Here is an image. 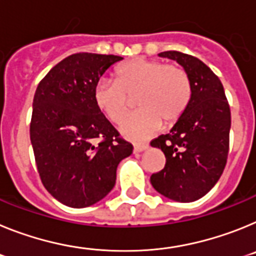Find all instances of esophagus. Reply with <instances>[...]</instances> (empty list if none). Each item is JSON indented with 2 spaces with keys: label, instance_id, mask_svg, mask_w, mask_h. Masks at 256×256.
Here are the masks:
<instances>
[{
  "label": "esophagus",
  "instance_id": "1",
  "mask_svg": "<svg viewBox=\"0 0 256 256\" xmlns=\"http://www.w3.org/2000/svg\"><path fill=\"white\" fill-rule=\"evenodd\" d=\"M148 148V144H134V152H143Z\"/></svg>",
  "mask_w": 256,
  "mask_h": 256
}]
</instances>
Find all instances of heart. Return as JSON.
I'll list each match as a JSON object with an SVG mask.
<instances>
[{
	"mask_svg": "<svg viewBox=\"0 0 256 256\" xmlns=\"http://www.w3.org/2000/svg\"><path fill=\"white\" fill-rule=\"evenodd\" d=\"M116 81L100 80L94 88L95 106L113 124L125 118L130 98L135 95L139 108L121 125L124 136L142 140L152 136L161 128L175 125L192 100V81L178 64L132 58L114 70Z\"/></svg>",
	"mask_w": 256,
	"mask_h": 256,
	"instance_id": "obj_1",
	"label": "heart"
}]
</instances>
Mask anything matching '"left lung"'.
<instances>
[{"mask_svg":"<svg viewBox=\"0 0 256 256\" xmlns=\"http://www.w3.org/2000/svg\"><path fill=\"white\" fill-rule=\"evenodd\" d=\"M184 66L192 81L188 110L168 134L150 142L166 157L165 168L150 176L153 188L175 201L201 198L216 184L230 152V108L220 80L204 62L180 51H164Z\"/></svg>","mask_w":256,"mask_h":256,"instance_id":"left-lung-1","label":"left lung"}]
</instances>
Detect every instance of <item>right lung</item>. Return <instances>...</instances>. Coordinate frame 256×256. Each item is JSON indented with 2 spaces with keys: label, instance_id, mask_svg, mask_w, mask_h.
I'll return each instance as SVG.
<instances>
[{
  "label": "right lung",
  "instance_id": "1",
  "mask_svg": "<svg viewBox=\"0 0 256 256\" xmlns=\"http://www.w3.org/2000/svg\"><path fill=\"white\" fill-rule=\"evenodd\" d=\"M116 55L77 52L40 81L30 118V143L41 182L54 198L81 208L104 198L120 161L132 146L94 103V88Z\"/></svg>",
  "mask_w": 256,
  "mask_h": 256
}]
</instances>
